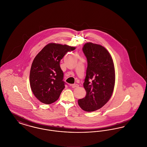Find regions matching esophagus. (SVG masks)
Listing matches in <instances>:
<instances>
[{"mask_svg":"<svg viewBox=\"0 0 147 147\" xmlns=\"http://www.w3.org/2000/svg\"><path fill=\"white\" fill-rule=\"evenodd\" d=\"M71 86V87H72L73 88H76V87H78V86H79V85L77 84H72Z\"/></svg>","mask_w":147,"mask_h":147,"instance_id":"esophagus-1","label":"esophagus"}]
</instances>
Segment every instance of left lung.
Returning a JSON list of instances; mask_svg holds the SVG:
<instances>
[{
    "mask_svg": "<svg viewBox=\"0 0 147 147\" xmlns=\"http://www.w3.org/2000/svg\"><path fill=\"white\" fill-rule=\"evenodd\" d=\"M82 49L88 62L83 84L86 95L78 100V104L84 111L91 112L101 108L111 98L115 82V68L111 56L103 46L89 42Z\"/></svg>",
    "mask_w": 147,
    "mask_h": 147,
    "instance_id": "left-lung-1",
    "label": "left lung"
}]
</instances>
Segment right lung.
Here are the masks:
<instances>
[{"instance_id": "obj_1", "label": "right lung", "mask_w": 147, "mask_h": 147, "mask_svg": "<svg viewBox=\"0 0 147 147\" xmlns=\"http://www.w3.org/2000/svg\"><path fill=\"white\" fill-rule=\"evenodd\" d=\"M75 49L51 43L35 57L30 73V86L35 97L42 103L51 104L58 99L66 84L60 61L68 52Z\"/></svg>"}]
</instances>
